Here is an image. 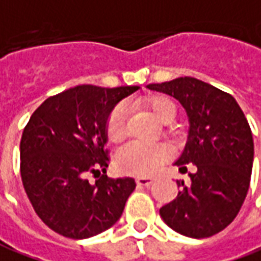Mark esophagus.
<instances>
[{
  "label": "esophagus",
  "instance_id": "1",
  "mask_svg": "<svg viewBox=\"0 0 261 261\" xmlns=\"http://www.w3.org/2000/svg\"><path fill=\"white\" fill-rule=\"evenodd\" d=\"M153 182H154L153 177H147V176H140V177H137V184L141 185V186H150Z\"/></svg>",
  "mask_w": 261,
  "mask_h": 261
}]
</instances>
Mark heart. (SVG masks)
<instances>
[{"label": "heart", "mask_w": 261, "mask_h": 261, "mask_svg": "<svg viewBox=\"0 0 261 261\" xmlns=\"http://www.w3.org/2000/svg\"><path fill=\"white\" fill-rule=\"evenodd\" d=\"M143 105L163 124L170 122L176 115L175 102L165 95H151ZM105 134L111 143H120L127 134V110L122 103L114 107L105 122ZM172 156V148L165 143L143 146L130 143L115 154V167L125 175H151Z\"/></svg>", "instance_id": "b5f03b06"}]
</instances>
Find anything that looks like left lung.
Returning <instances> with one entry per match:
<instances>
[{"label": "left lung", "instance_id": "1", "mask_svg": "<svg viewBox=\"0 0 261 261\" xmlns=\"http://www.w3.org/2000/svg\"><path fill=\"white\" fill-rule=\"evenodd\" d=\"M172 95L189 117V137L176 162L180 172L196 167L189 184L176 180L180 192L160 208V217L176 232L206 238L237 217L250 186L254 143L247 118L227 92L195 77L148 85Z\"/></svg>", "mask_w": 261, "mask_h": 261}]
</instances>
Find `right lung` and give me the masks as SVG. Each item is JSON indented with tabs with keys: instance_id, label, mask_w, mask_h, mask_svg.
Wrapping results in <instances>:
<instances>
[{
	"instance_id": "obj_1",
	"label": "right lung",
	"mask_w": 261,
	"mask_h": 261,
	"mask_svg": "<svg viewBox=\"0 0 261 261\" xmlns=\"http://www.w3.org/2000/svg\"><path fill=\"white\" fill-rule=\"evenodd\" d=\"M137 89L75 86L49 96L24 127V191L55 232L76 240L94 237L120 220L136 182L105 175L110 165L105 122L115 103Z\"/></svg>"
}]
</instances>
